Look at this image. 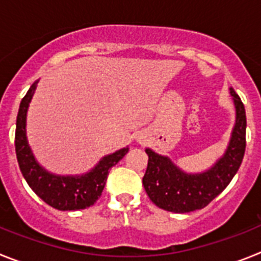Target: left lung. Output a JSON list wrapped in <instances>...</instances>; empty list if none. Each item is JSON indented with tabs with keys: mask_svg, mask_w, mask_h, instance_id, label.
<instances>
[{
	"mask_svg": "<svg viewBox=\"0 0 261 261\" xmlns=\"http://www.w3.org/2000/svg\"><path fill=\"white\" fill-rule=\"evenodd\" d=\"M237 110L232 137L225 155L206 172L188 175L167 156H162L146 149L149 155L147 168L142 177L145 191L151 201L165 211L188 213L205 208L229 186L238 171L246 150V111L241 98L230 89Z\"/></svg>",
	"mask_w": 261,
	"mask_h": 261,
	"instance_id": "obj_1",
	"label": "left lung"
}]
</instances>
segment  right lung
I'll return each instance as SVG.
<instances>
[{
  "label": "right lung",
  "instance_id": "1",
  "mask_svg": "<svg viewBox=\"0 0 261 261\" xmlns=\"http://www.w3.org/2000/svg\"><path fill=\"white\" fill-rule=\"evenodd\" d=\"M36 82L20 102L15 129V153L18 165L27 184L44 202L59 211L89 208L100 197L111 167L128 153V147L105 156L93 171L84 176H55L41 168L31 153L26 138V115Z\"/></svg>",
  "mask_w": 261,
  "mask_h": 261
}]
</instances>
